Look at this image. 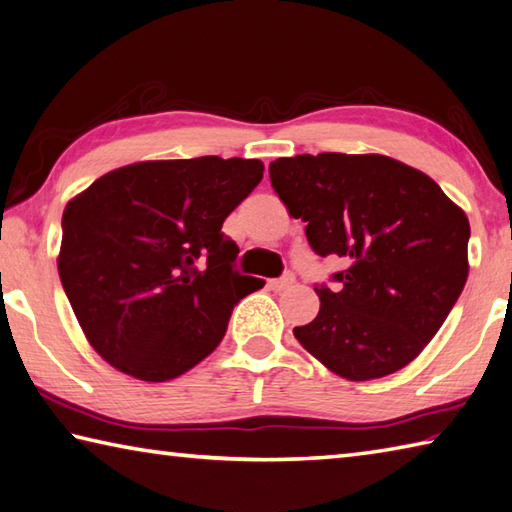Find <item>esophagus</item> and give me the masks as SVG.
Instances as JSON below:
<instances>
[{"label":"esophagus","instance_id":"obj_1","mask_svg":"<svg viewBox=\"0 0 512 512\" xmlns=\"http://www.w3.org/2000/svg\"><path fill=\"white\" fill-rule=\"evenodd\" d=\"M293 284H295L293 273H286L282 277H277V280H268V288H271V291H284V288L293 286Z\"/></svg>","mask_w":512,"mask_h":512}]
</instances>
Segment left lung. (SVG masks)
<instances>
[{
	"label": "left lung",
	"instance_id": "left-lung-1",
	"mask_svg": "<svg viewBox=\"0 0 512 512\" xmlns=\"http://www.w3.org/2000/svg\"><path fill=\"white\" fill-rule=\"evenodd\" d=\"M315 255L347 268L315 286L320 313L295 327L333 374L371 380L425 349L468 280L470 224L430 176L383 154H300L268 167Z\"/></svg>",
	"mask_w": 512,
	"mask_h": 512
}]
</instances>
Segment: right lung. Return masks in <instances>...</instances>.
Instances as JSON below:
<instances>
[{"instance_id":"obj_1","label":"right lung","mask_w":512,"mask_h":512,"mask_svg":"<svg viewBox=\"0 0 512 512\" xmlns=\"http://www.w3.org/2000/svg\"><path fill=\"white\" fill-rule=\"evenodd\" d=\"M262 176L257 159L143 161L67 203L60 282L111 367L163 383L219 347L235 304L264 286L235 271L239 248L221 232Z\"/></svg>"}]
</instances>
